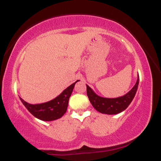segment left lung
I'll return each mask as SVG.
<instances>
[{
    "instance_id": "left-lung-1",
    "label": "left lung",
    "mask_w": 161,
    "mask_h": 161,
    "mask_svg": "<svg viewBox=\"0 0 161 161\" xmlns=\"http://www.w3.org/2000/svg\"><path fill=\"white\" fill-rule=\"evenodd\" d=\"M138 82L139 76L138 74L137 81L133 88L125 95L116 98H107L98 96L88 85H86L87 95L92 106L98 112L105 114H117L125 110L131 104L137 92Z\"/></svg>"
}]
</instances>
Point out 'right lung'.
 <instances>
[{
    "label": "right lung",
    "mask_w": 161,
    "mask_h": 161,
    "mask_svg": "<svg viewBox=\"0 0 161 161\" xmlns=\"http://www.w3.org/2000/svg\"><path fill=\"white\" fill-rule=\"evenodd\" d=\"M79 80H77L75 82L70 85L60 95L47 102L31 104L24 101L21 97H19V99L21 100L24 106L35 117L43 121L55 120L62 117L66 112L69 97L71 96L72 92L74 88L75 84Z\"/></svg>",
    "instance_id": "right-lung-1"
}]
</instances>
